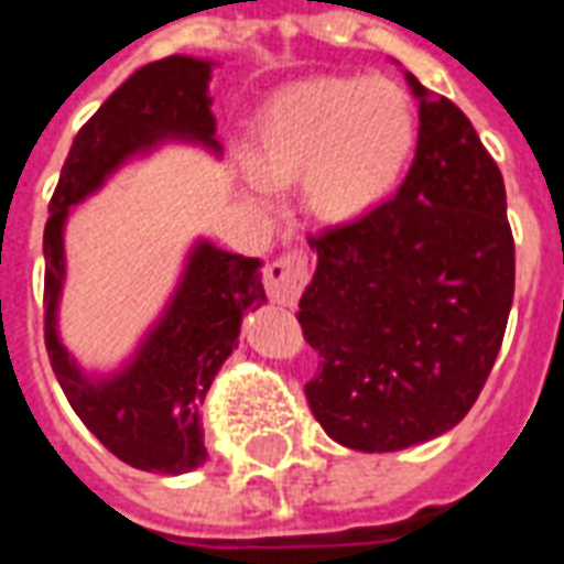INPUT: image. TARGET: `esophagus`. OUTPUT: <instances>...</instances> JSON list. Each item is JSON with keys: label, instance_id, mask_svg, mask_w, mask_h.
<instances>
[{"label": "esophagus", "instance_id": "1", "mask_svg": "<svg viewBox=\"0 0 564 564\" xmlns=\"http://www.w3.org/2000/svg\"><path fill=\"white\" fill-rule=\"evenodd\" d=\"M308 283V253L286 250L265 265V293L271 302L293 308Z\"/></svg>", "mask_w": 564, "mask_h": 564}]
</instances>
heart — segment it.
Segmentation results:
<instances>
[{
  "label": "heart",
  "mask_w": 564,
  "mask_h": 564,
  "mask_svg": "<svg viewBox=\"0 0 564 564\" xmlns=\"http://www.w3.org/2000/svg\"><path fill=\"white\" fill-rule=\"evenodd\" d=\"M412 97L391 78H311L274 94L256 124L247 183L274 198L305 173V200L323 219H350L391 195L415 152Z\"/></svg>",
  "instance_id": "heart-1"
}]
</instances>
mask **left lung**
<instances>
[{
    "label": "left lung",
    "mask_w": 564,
    "mask_h": 564,
    "mask_svg": "<svg viewBox=\"0 0 564 564\" xmlns=\"http://www.w3.org/2000/svg\"><path fill=\"white\" fill-rule=\"evenodd\" d=\"M419 145L397 195L308 235L317 271L299 299L321 354L314 419L357 452H397L455 427L501 350L516 247L507 192L470 118L412 73Z\"/></svg>",
    "instance_id": "8db88e82"
}]
</instances>
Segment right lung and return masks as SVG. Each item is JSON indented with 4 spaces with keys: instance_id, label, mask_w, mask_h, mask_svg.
Here are the masks:
<instances>
[{
    "instance_id": "add662e5",
    "label": "right lung",
    "mask_w": 564,
    "mask_h": 564,
    "mask_svg": "<svg viewBox=\"0 0 564 564\" xmlns=\"http://www.w3.org/2000/svg\"><path fill=\"white\" fill-rule=\"evenodd\" d=\"M210 63H145L82 124L63 161L45 223V348L76 415L118 460L149 474H188L207 460L200 403L219 366L238 348L241 317L265 302L262 262L198 243L171 308L121 376L90 381L57 338L63 223L121 161L164 137L219 149L207 97Z\"/></svg>"
}]
</instances>
